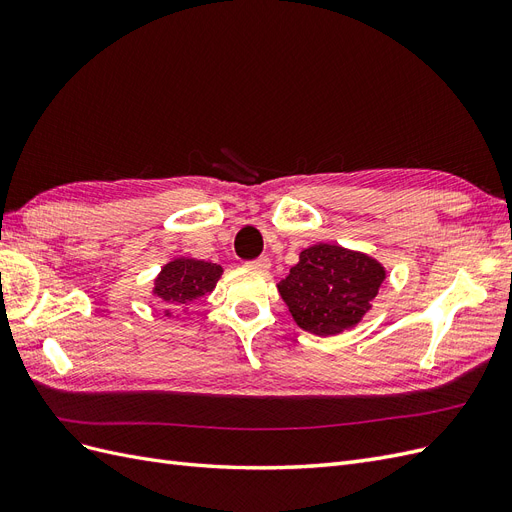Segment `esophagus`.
Masks as SVG:
<instances>
[{
  "label": "esophagus",
  "mask_w": 512,
  "mask_h": 512,
  "mask_svg": "<svg viewBox=\"0 0 512 512\" xmlns=\"http://www.w3.org/2000/svg\"><path fill=\"white\" fill-rule=\"evenodd\" d=\"M247 267H252L256 271H267L271 267V260L267 256H260V258L252 260V262H247Z\"/></svg>",
  "instance_id": "1"
}]
</instances>
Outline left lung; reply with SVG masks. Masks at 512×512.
I'll use <instances>...</instances> for the list:
<instances>
[{
    "label": "left lung",
    "instance_id": "obj_1",
    "mask_svg": "<svg viewBox=\"0 0 512 512\" xmlns=\"http://www.w3.org/2000/svg\"><path fill=\"white\" fill-rule=\"evenodd\" d=\"M386 280L382 262L337 243L305 247L277 284L294 322L320 337L354 329Z\"/></svg>",
    "mask_w": 512,
    "mask_h": 512
}]
</instances>
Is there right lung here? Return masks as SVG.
Returning <instances> with one entry per match:
<instances>
[{
  "mask_svg": "<svg viewBox=\"0 0 512 512\" xmlns=\"http://www.w3.org/2000/svg\"><path fill=\"white\" fill-rule=\"evenodd\" d=\"M222 273L224 269L215 262L181 256L162 267L156 280H153L151 294L164 307V316L170 318L173 312L190 307L198 299H203L205 294H211Z\"/></svg>",
  "mask_w": 512,
  "mask_h": 512,
  "instance_id": "obj_1",
  "label": "right lung"
}]
</instances>
